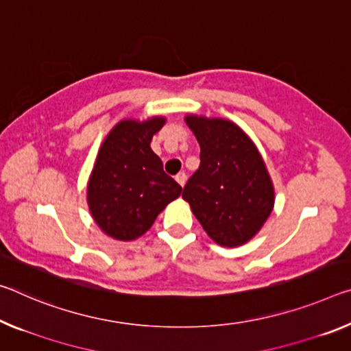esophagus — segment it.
<instances>
[{"label":"esophagus","instance_id":"34e87169","mask_svg":"<svg viewBox=\"0 0 351 351\" xmlns=\"http://www.w3.org/2000/svg\"><path fill=\"white\" fill-rule=\"evenodd\" d=\"M175 180L178 181V184L184 187V184H186V180H187V175L184 173V171H180V173H178V175L175 176Z\"/></svg>","mask_w":351,"mask_h":351}]
</instances>
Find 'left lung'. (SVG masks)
Masks as SVG:
<instances>
[{
  "mask_svg": "<svg viewBox=\"0 0 351 351\" xmlns=\"http://www.w3.org/2000/svg\"><path fill=\"white\" fill-rule=\"evenodd\" d=\"M186 123L202 152L182 198L214 242L243 245L274 209L275 191L264 160L252 138L230 120L187 115Z\"/></svg>",
  "mask_w": 351,
  "mask_h": 351,
  "instance_id": "1",
  "label": "left lung"
}]
</instances>
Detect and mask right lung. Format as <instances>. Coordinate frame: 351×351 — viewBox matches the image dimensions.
<instances>
[{
  "label": "right lung",
  "mask_w": 351,
  "mask_h": 351,
  "mask_svg": "<svg viewBox=\"0 0 351 351\" xmlns=\"http://www.w3.org/2000/svg\"><path fill=\"white\" fill-rule=\"evenodd\" d=\"M164 117L145 121L121 120L99 148L87 186L93 220L117 241H134L147 232L182 187L164 171L149 147Z\"/></svg>",
  "instance_id": "right-lung-1"
}]
</instances>
